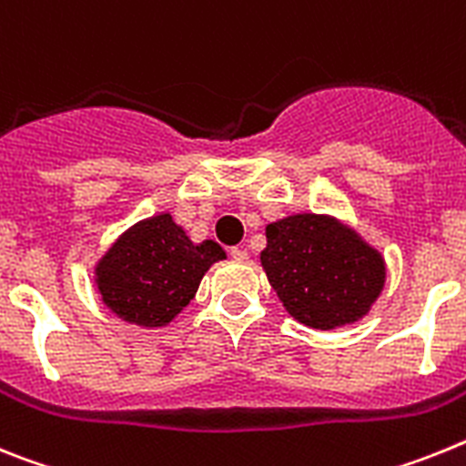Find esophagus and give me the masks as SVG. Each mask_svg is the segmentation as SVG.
<instances>
[{
	"label": "esophagus",
	"mask_w": 466,
	"mask_h": 466,
	"mask_svg": "<svg viewBox=\"0 0 466 466\" xmlns=\"http://www.w3.org/2000/svg\"><path fill=\"white\" fill-rule=\"evenodd\" d=\"M229 256H232L234 260L244 262V260H248V250H246V248H238V246H234V248H229Z\"/></svg>",
	"instance_id": "obj_1"
}]
</instances>
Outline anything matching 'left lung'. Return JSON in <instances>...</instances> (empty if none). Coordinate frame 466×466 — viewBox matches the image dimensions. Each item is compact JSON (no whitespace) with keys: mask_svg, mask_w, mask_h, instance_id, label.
Masks as SVG:
<instances>
[{"mask_svg":"<svg viewBox=\"0 0 466 466\" xmlns=\"http://www.w3.org/2000/svg\"><path fill=\"white\" fill-rule=\"evenodd\" d=\"M265 234L267 279L290 317L309 329L359 321L382 293V256L335 218L289 216L267 225Z\"/></svg>","mask_w":466,"mask_h":466,"instance_id":"left-lung-1","label":"left lung"}]
</instances>
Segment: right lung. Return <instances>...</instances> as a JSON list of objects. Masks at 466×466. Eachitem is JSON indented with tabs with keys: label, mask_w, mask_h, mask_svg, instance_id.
Wrapping results in <instances>:
<instances>
[{
	"label": "right lung",
	"mask_w": 466,
	"mask_h": 466,
	"mask_svg": "<svg viewBox=\"0 0 466 466\" xmlns=\"http://www.w3.org/2000/svg\"><path fill=\"white\" fill-rule=\"evenodd\" d=\"M225 250L216 241L192 244L168 213L121 234L96 267L103 302L116 317L159 329L189 305L201 279Z\"/></svg>",
	"instance_id": "obj_1"
}]
</instances>
